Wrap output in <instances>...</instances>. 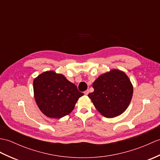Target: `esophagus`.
<instances>
[{
  "label": "esophagus",
  "mask_w": 160,
  "mask_h": 160,
  "mask_svg": "<svg viewBox=\"0 0 160 160\" xmlns=\"http://www.w3.org/2000/svg\"><path fill=\"white\" fill-rule=\"evenodd\" d=\"M84 95H87L88 93H89V91L88 90H87V91H85L84 92Z\"/></svg>",
  "instance_id": "obj_1"
}]
</instances>
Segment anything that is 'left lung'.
<instances>
[{
	"mask_svg": "<svg viewBox=\"0 0 160 160\" xmlns=\"http://www.w3.org/2000/svg\"><path fill=\"white\" fill-rule=\"evenodd\" d=\"M94 91L88 95L95 108L106 118L124 112L133 95V85L126 73L112 69L102 74L92 83Z\"/></svg>",
	"mask_w": 160,
	"mask_h": 160,
	"instance_id": "1",
	"label": "left lung"
}]
</instances>
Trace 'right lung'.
Wrapping results in <instances>:
<instances>
[{"label":"right lung","instance_id":"obj_1","mask_svg":"<svg viewBox=\"0 0 160 160\" xmlns=\"http://www.w3.org/2000/svg\"><path fill=\"white\" fill-rule=\"evenodd\" d=\"M35 102L46 117L60 118L73 110L84 93L65 76L54 71L43 72L33 80Z\"/></svg>","mask_w":160,"mask_h":160}]
</instances>
